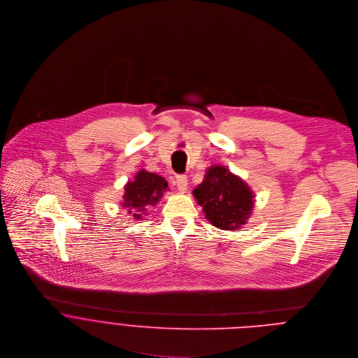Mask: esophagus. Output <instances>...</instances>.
Listing matches in <instances>:
<instances>
[{"mask_svg":"<svg viewBox=\"0 0 358 358\" xmlns=\"http://www.w3.org/2000/svg\"><path fill=\"white\" fill-rule=\"evenodd\" d=\"M176 186H178V190L180 193H186V190H187V176L186 175L176 176Z\"/></svg>","mask_w":358,"mask_h":358,"instance_id":"esophagus-1","label":"esophagus"}]
</instances>
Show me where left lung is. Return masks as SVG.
<instances>
[{
  "instance_id": "obj_1",
  "label": "left lung",
  "mask_w": 358,
  "mask_h": 358,
  "mask_svg": "<svg viewBox=\"0 0 358 358\" xmlns=\"http://www.w3.org/2000/svg\"><path fill=\"white\" fill-rule=\"evenodd\" d=\"M193 196L203 206L206 220L222 230H237L247 224L255 205L252 189L224 165H210Z\"/></svg>"
}]
</instances>
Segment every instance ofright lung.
<instances>
[{
    "instance_id": "right-lung-1",
    "label": "right lung",
    "mask_w": 358,
    "mask_h": 358,
    "mask_svg": "<svg viewBox=\"0 0 358 358\" xmlns=\"http://www.w3.org/2000/svg\"><path fill=\"white\" fill-rule=\"evenodd\" d=\"M168 190V182L162 176L141 169L124 186V196L120 204L128 209L131 219L143 220L149 215V209L158 204Z\"/></svg>"
}]
</instances>
